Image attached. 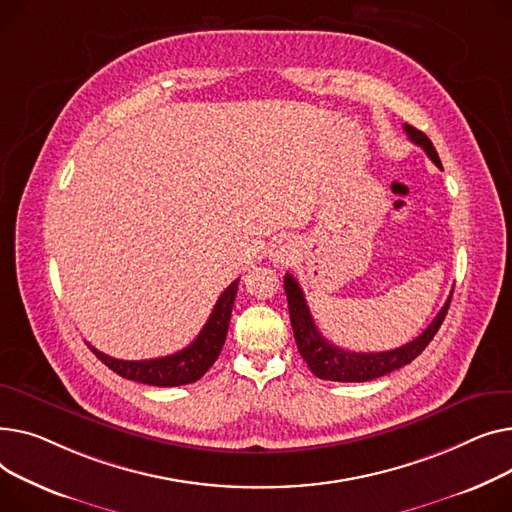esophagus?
Segmentation results:
<instances>
[{
    "label": "esophagus",
    "instance_id": "obj_1",
    "mask_svg": "<svg viewBox=\"0 0 512 512\" xmlns=\"http://www.w3.org/2000/svg\"><path fill=\"white\" fill-rule=\"evenodd\" d=\"M268 254H270V260H273L275 264L289 266V264H293L295 258H297V244L293 242L291 237H287V235H285V237H279V239H275L273 244H270Z\"/></svg>",
    "mask_w": 512,
    "mask_h": 512
}]
</instances>
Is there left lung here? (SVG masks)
I'll use <instances>...</instances> for the list:
<instances>
[{"mask_svg":"<svg viewBox=\"0 0 512 512\" xmlns=\"http://www.w3.org/2000/svg\"><path fill=\"white\" fill-rule=\"evenodd\" d=\"M403 128H405L409 140L415 142L417 146H422L426 150V155L432 159V163L442 169L440 157L436 153L432 140L422 130H417L409 124H405ZM285 293H287L293 337H295L299 353H302V357H304V362L308 364V368L312 370L314 376H318L322 380H335V382H368V380L380 378L384 374H390V372H395V370L411 364L413 359L428 347V343L438 333V328L444 322V316L448 312L450 297H453V293L448 295L446 304L436 314V318L428 324L424 333L417 339H413L411 343L397 347V349H390V351L355 353V351H347V349L333 345L320 335V330L316 328L310 308L304 299V291L293 279V275H285Z\"/></svg>","mask_w":512,"mask_h":512,"instance_id":"8db88e82","label":"left lung"}]
</instances>
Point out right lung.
Returning a JSON list of instances; mask_svg holds the SVG:
<instances>
[{
  "mask_svg": "<svg viewBox=\"0 0 512 512\" xmlns=\"http://www.w3.org/2000/svg\"><path fill=\"white\" fill-rule=\"evenodd\" d=\"M237 283L239 279H235L219 295L213 312H210L204 328L200 330V335L186 349L177 351L173 355L128 362V359H115L101 353L93 345L88 343L86 345L109 370H113L122 378L150 384V386H182V384L196 382L208 372L210 366L217 362V357L225 345L231 310L237 295Z\"/></svg>",
  "mask_w": 512,
  "mask_h": 512,
  "instance_id": "add662e5",
  "label": "right lung"
}]
</instances>
